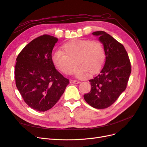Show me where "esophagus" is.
<instances>
[{
	"label": "esophagus",
	"instance_id": "34e87169",
	"mask_svg": "<svg viewBox=\"0 0 147 147\" xmlns=\"http://www.w3.org/2000/svg\"><path fill=\"white\" fill-rule=\"evenodd\" d=\"M69 82L71 84H79L80 83V81H79V80H69Z\"/></svg>",
	"mask_w": 147,
	"mask_h": 147
}]
</instances>
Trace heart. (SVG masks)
Returning <instances> with one entry per match:
<instances>
[{
    "mask_svg": "<svg viewBox=\"0 0 147 147\" xmlns=\"http://www.w3.org/2000/svg\"><path fill=\"white\" fill-rule=\"evenodd\" d=\"M105 52L101 43L97 41L76 39L64 44L61 51L52 54V61L61 73L71 74L76 63L79 67L75 75L84 78L88 71L95 73L101 69L105 61Z\"/></svg>",
    "mask_w": 147,
    "mask_h": 147,
    "instance_id": "obj_1",
    "label": "heart"
}]
</instances>
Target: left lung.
I'll return each mask as SVG.
<instances>
[{"mask_svg":"<svg viewBox=\"0 0 147 147\" xmlns=\"http://www.w3.org/2000/svg\"><path fill=\"white\" fill-rule=\"evenodd\" d=\"M92 34L99 36L103 45L106 60L101 71L89 80L91 90L84 98L92 107L102 109L111 106L125 90L131 67L128 55L120 42L104 31Z\"/></svg>","mask_w":147,"mask_h":147,"instance_id":"1","label":"left lung"}]
</instances>
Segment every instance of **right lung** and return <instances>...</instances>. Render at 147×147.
Listing matches in <instances>:
<instances>
[{
    "label": "right lung",
    "mask_w": 147,
    "mask_h": 147,
    "mask_svg": "<svg viewBox=\"0 0 147 147\" xmlns=\"http://www.w3.org/2000/svg\"><path fill=\"white\" fill-rule=\"evenodd\" d=\"M57 38L41 35L27 45L16 58V86L30 107L45 112L57 103L69 83L54 67L52 51Z\"/></svg>",
    "instance_id": "1"
}]
</instances>
